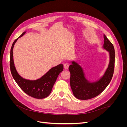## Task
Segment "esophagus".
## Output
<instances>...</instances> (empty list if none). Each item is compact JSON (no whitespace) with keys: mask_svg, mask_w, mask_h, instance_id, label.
I'll return each mask as SVG.
<instances>
[{"mask_svg":"<svg viewBox=\"0 0 127 127\" xmlns=\"http://www.w3.org/2000/svg\"><path fill=\"white\" fill-rule=\"evenodd\" d=\"M69 66V64L68 63H65L64 64V68L65 69H68Z\"/></svg>","mask_w":127,"mask_h":127,"instance_id":"34e87169","label":"esophagus"}]
</instances>
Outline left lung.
<instances>
[{"mask_svg":"<svg viewBox=\"0 0 127 127\" xmlns=\"http://www.w3.org/2000/svg\"><path fill=\"white\" fill-rule=\"evenodd\" d=\"M103 48L109 52L110 62L104 74L97 81L90 83L86 79L82 68L75 61L69 67L70 72V84L72 93L78 99H89L100 94L112 79L114 72L115 51L112 43L104 34Z\"/></svg>","mask_w":127,"mask_h":127,"instance_id":"obj_1","label":"left lung"}]
</instances>
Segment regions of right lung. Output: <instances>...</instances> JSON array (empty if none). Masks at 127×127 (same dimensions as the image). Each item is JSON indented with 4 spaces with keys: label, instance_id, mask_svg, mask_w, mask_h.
<instances>
[{
    "label": "right lung",
    "instance_id": "obj_1",
    "mask_svg": "<svg viewBox=\"0 0 127 127\" xmlns=\"http://www.w3.org/2000/svg\"><path fill=\"white\" fill-rule=\"evenodd\" d=\"M25 32L23 33L20 37L15 40L11 45L10 56V71L15 82L26 94L35 98H44L51 93L58 76L64 69V66L63 64H60L52 68L45 75L37 80H30L22 78L18 74L14 66L13 50L14 45L18 38L23 35Z\"/></svg>",
    "mask_w": 127,
    "mask_h": 127
}]
</instances>
